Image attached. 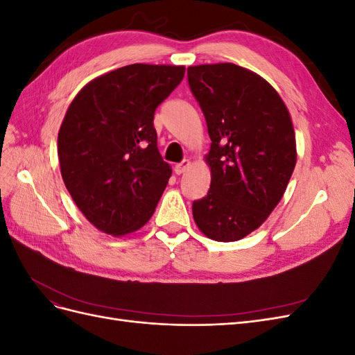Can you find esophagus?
I'll return each instance as SVG.
<instances>
[{"label":"esophagus","instance_id":"obj_1","mask_svg":"<svg viewBox=\"0 0 355 355\" xmlns=\"http://www.w3.org/2000/svg\"><path fill=\"white\" fill-rule=\"evenodd\" d=\"M189 166H191L189 159H184V161H182V163H179V164L175 166V173H176V175L185 173V171L189 168Z\"/></svg>","mask_w":355,"mask_h":355}]
</instances>
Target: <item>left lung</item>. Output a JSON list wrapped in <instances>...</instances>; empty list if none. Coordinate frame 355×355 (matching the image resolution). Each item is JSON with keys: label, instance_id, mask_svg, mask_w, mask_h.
<instances>
[{"label": "left lung", "instance_id": "left-lung-1", "mask_svg": "<svg viewBox=\"0 0 355 355\" xmlns=\"http://www.w3.org/2000/svg\"><path fill=\"white\" fill-rule=\"evenodd\" d=\"M188 83L211 141L210 189L192 216L209 239L239 241L284 194L296 164L293 124L272 85L234 63L189 67Z\"/></svg>", "mask_w": 355, "mask_h": 355}]
</instances>
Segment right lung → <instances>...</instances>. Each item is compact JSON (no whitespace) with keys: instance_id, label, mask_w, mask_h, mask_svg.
I'll use <instances>...</instances> for the list:
<instances>
[{"instance_id":"1","label":"right lung","mask_w":355,"mask_h":355,"mask_svg":"<svg viewBox=\"0 0 355 355\" xmlns=\"http://www.w3.org/2000/svg\"><path fill=\"white\" fill-rule=\"evenodd\" d=\"M185 67L135 63L90 81L58 136L65 187L96 228L124 235L154 214L171 168L157 148L154 114Z\"/></svg>"}]
</instances>
